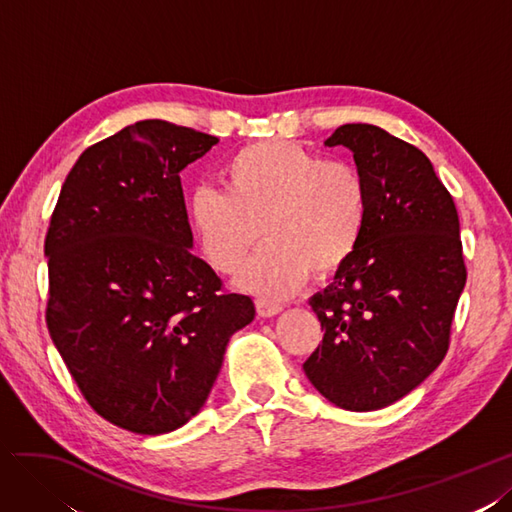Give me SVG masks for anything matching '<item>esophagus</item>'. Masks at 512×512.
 I'll return each mask as SVG.
<instances>
[{"label":"esophagus","instance_id":"obj_1","mask_svg":"<svg viewBox=\"0 0 512 512\" xmlns=\"http://www.w3.org/2000/svg\"><path fill=\"white\" fill-rule=\"evenodd\" d=\"M255 309H257L259 317H274V315H279L283 311V306L281 304H274L270 300L259 298V300H255Z\"/></svg>","mask_w":512,"mask_h":512}]
</instances>
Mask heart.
<instances>
[{
    "instance_id": "1",
    "label": "heart",
    "mask_w": 512,
    "mask_h": 512,
    "mask_svg": "<svg viewBox=\"0 0 512 512\" xmlns=\"http://www.w3.org/2000/svg\"><path fill=\"white\" fill-rule=\"evenodd\" d=\"M221 182L223 193H193L188 221L203 257L223 274L236 272L259 236L266 238L238 276L251 294L281 300L311 272L326 279L356 255L369 197L354 165L266 139L233 152Z\"/></svg>"
}]
</instances>
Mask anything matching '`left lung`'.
Wrapping results in <instances>:
<instances>
[{"instance_id": "1", "label": "left lung", "mask_w": 512, "mask_h": 512, "mask_svg": "<svg viewBox=\"0 0 512 512\" xmlns=\"http://www.w3.org/2000/svg\"><path fill=\"white\" fill-rule=\"evenodd\" d=\"M367 184V227L356 255L309 304L324 339L302 364L337 407L373 412L399 401L437 369L465 287L459 214L431 160L373 124H343Z\"/></svg>"}]
</instances>
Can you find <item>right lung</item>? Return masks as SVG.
Instances as JSON below:
<instances>
[{
	"mask_svg": "<svg viewBox=\"0 0 512 512\" xmlns=\"http://www.w3.org/2000/svg\"><path fill=\"white\" fill-rule=\"evenodd\" d=\"M216 143L163 120L126 126L79 156L51 216L49 334L92 410L126 431L199 414L231 334L255 317L191 253L180 171Z\"/></svg>",
	"mask_w": 512,
	"mask_h": 512,
	"instance_id": "right-lung-1",
	"label": "right lung"
}]
</instances>
